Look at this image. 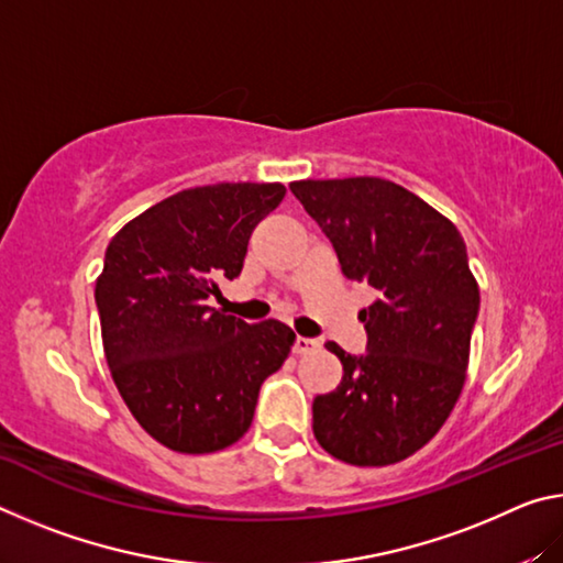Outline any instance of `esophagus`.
Returning a JSON list of instances; mask_svg holds the SVG:
<instances>
[{
	"mask_svg": "<svg viewBox=\"0 0 563 563\" xmlns=\"http://www.w3.org/2000/svg\"><path fill=\"white\" fill-rule=\"evenodd\" d=\"M318 347H320V342H318V340H312V338H302V335H298V338H295V342H292L295 355H310V352H316Z\"/></svg>",
	"mask_w": 563,
	"mask_h": 563,
	"instance_id": "1",
	"label": "esophagus"
}]
</instances>
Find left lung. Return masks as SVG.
Masks as SVG:
<instances>
[{"label":"left lung","instance_id":"1","mask_svg":"<svg viewBox=\"0 0 563 563\" xmlns=\"http://www.w3.org/2000/svg\"><path fill=\"white\" fill-rule=\"evenodd\" d=\"M290 190L330 238L345 278L379 292L357 316L365 355L325 345L345 373L312 402V432L340 462H402L442 430L466 379L479 285L464 238L387 178H308Z\"/></svg>","mask_w":563,"mask_h":563}]
</instances>
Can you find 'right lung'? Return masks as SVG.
<instances>
[{"label":"right lung","mask_w":563,"mask_h":563,"mask_svg":"<svg viewBox=\"0 0 563 563\" xmlns=\"http://www.w3.org/2000/svg\"><path fill=\"white\" fill-rule=\"evenodd\" d=\"M283 196V184L186 188L111 238L93 290L103 355L131 415L168 450L235 444L290 355L285 322L247 325L208 305L218 280L241 275L253 228Z\"/></svg>","instance_id":"1"}]
</instances>
